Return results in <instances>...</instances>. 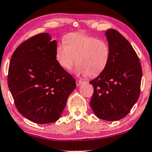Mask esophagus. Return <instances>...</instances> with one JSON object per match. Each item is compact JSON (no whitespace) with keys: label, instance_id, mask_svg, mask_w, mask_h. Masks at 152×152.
I'll return each instance as SVG.
<instances>
[{"label":"esophagus","instance_id":"esophagus-1","mask_svg":"<svg viewBox=\"0 0 152 152\" xmlns=\"http://www.w3.org/2000/svg\"><path fill=\"white\" fill-rule=\"evenodd\" d=\"M83 83V81H82V80H76V85H77V86H80V85H81V84L82 83Z\"/></svg>","mask_w":152,"mask_h":152}]
</instances>
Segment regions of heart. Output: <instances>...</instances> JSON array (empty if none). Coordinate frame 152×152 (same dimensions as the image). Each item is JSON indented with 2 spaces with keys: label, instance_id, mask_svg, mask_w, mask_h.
<instances>
[{
  "label": "heart",
  "instance_id": "heart-1",
  "mask_svg": "<svg viewBox=\"0 0 152 152\" xmlns=\"http://www.w3.org/2000/svg\"><path fill=\"white\" fill-rule=\"evenodd\" d=\"M63 40L57 45L55 56L64 69L72 68L75 58L77 72L88 77L98 75L107 66L110 50L105 41L78 33L67 34Z\"/></svg>",
  "mask_w": 152,
  "mask_h": 152
}]
</instances>
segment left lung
Listing matches in <instances>:
<instances>
[{"label":"left lung","mask_w":152,"mask_h":152,"mask_svg":"<svg viewBox=\"0 0 152 152\" xmlns=\"http://www.w3.org/2000/svg\"><path fill=\"white\" fill-rule=\"evenodd\" d=\"M110 50L108 65L95 79L90 106L96 116L106 121L124 118L138 100L142 69L132 46L114 29L105 32Z\"/></svg>","instance_id":"8db88e82"}]
</instances>
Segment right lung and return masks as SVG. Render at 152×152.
<instances>
[{"label": "right lung", "instance_id": "right-lung-1", "mask_svg": "<svg viewBox=\"0 0 152 152\" xmlns=\"http://www.w3.org/2000/svg\"><path fill=\"white\" fill-rule=\"evenodd\" d=\"M56 47L49 34H37L16 48L9 65L8 85L16 108L37 124L56 122L76 87L57 60Z\"/></svg>", "mask_w": 152, "mask_h": 152}]
</instances>
